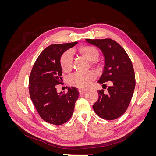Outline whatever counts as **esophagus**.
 I'll use <instances>...</instances> for the list:
<instances>
[{
	"label": "esophagus",
	"mask_w": 156,
	"mask_h": 156,
	"mask_svg": "<svg viewBox=\"0 0 156 156\" xmlns=\"http://www.w3.org/2000/svg\"><path fill=\"white\" fill-rule=\"evenodd\" d=\"M79 94H84V93H86L87 90H85L80 89V90H79Z\"/></svg>",
	"instance_id": "1"
}]
</instances>
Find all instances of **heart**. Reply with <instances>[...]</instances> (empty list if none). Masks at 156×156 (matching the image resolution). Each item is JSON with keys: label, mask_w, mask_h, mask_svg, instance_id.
I'll use <instances>...</instances> for the list:
<instances>
[{"label": "heart", "mask_w": 156, "mask_h": 156, "mask_svg": "<svg viewBox=\"0 0 156 156\" xmlns=\"http://www.w3.org/2000/svg\"><path fill=\"white\" fill-rule=\"evenodd\" d=\"M79 51L84 56L90 61H94L98 57V50L90 45L83 46L79 49ZM73 54L72 51H64L60 58V64L64 72H69L72 68ZM96 77V75L92 72L76 73L68 78V82L74 87L80 88H87L90 85Z\"/></svg>", "instance_id": "obj_1"}]
</instances>
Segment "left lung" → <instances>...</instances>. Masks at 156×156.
<instances>
[{
    "instance_id": "left-lung-1",
    "label": "left lung",
    "mask_w": 156,
    "mask_h": 156,
    "mask_svg": "<svg viewBox=\"0 0 156 156\" xmlns=\"http://www.w3.org/2000/svg\"><path fill=\"white\" fill-rule=\"evenodd\" d=\"M86 41L100 48L104 55L105 65L98 83L105 86L107 81L112 83L106 92L104 90L98 91L93 109L103 119H116L126 111L133 94L135 75L131 60L124 48L112 39Z\"/></svg>"
}]
</instances>
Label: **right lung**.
Masks as SVG:
<instances>
[{
	"label": "right lung",
	"mask_w": 156,
	"mask_h": 156,
	"mask_svg": "<svg viewBox=\"0 0 156 156\" xmlns=\"http://www.w3.org/2000/svg\"><path fill=\"white\" fill-rule=\"evenodd\" d=\"M77 41L53 44L41 52L33 66L29 77L30 97L42 119L49 124L62 125L72 117L79 92L75 87L67 93H57L56 87L62 81L60 58Z\"/></svg>",
	"instance_id": "obj_1"
}]
</instances>
